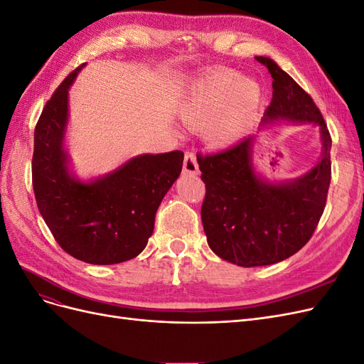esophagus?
Segmentation results:
<instances>
[{"mask_svg": "<svg viewBox=\"0 0 364 364\" xmlns=\"http://www.w3.org/2000/svg\"><path fill=\"white\" fill-rule=\"evenodd\" d=\"M183 174H188V176H197V174H199V164H197L194 153H191V151H186L185 153Z\"/></svg>", "mask_w": 364, "mask_h": 364, "instance_id": "34e87169", "label": "esophagus"}]
</instances>
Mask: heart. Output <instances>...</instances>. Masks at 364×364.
Masks as SVG:
<instances>
[{"label":"heart","mask_w":364,"mask_h":364,"mask_svg":"<svg viewBox=\"0 0 364 364\" xmlns=\"http://www.w3.org/2000/svg\"><path fill=\"white\" fill-rule=\"evenodd\" d=\"M261 105V87L250 79L220 73L202 79L185 97L181 118L197 130H205L215 149L237 146L250 130Z\"/></svg>","instance_id":"1"}]
</instances>
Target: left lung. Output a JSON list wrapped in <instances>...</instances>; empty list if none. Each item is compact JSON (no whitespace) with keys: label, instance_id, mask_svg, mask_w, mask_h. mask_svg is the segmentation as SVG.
Returning a JSON list of instances; mask_svg holds the SVG:
<instances>
[{"label":"left lung","instance_id":"1","mask_svg":"<svg viewBox=\"0 0 364 364\" xmlns=\"http://www.w3.org/2000/svg\"><path fill=\"white\" fill-rule=\"evenodd\" d=\"M255 59L273 79V98L259 129L272 123L314 124L322 155L314 167L285 181H270L257 171L253 149L258 135L217 155H197L206 185L200 214L208 246L241 267L277 264L301 250L323 214L331 182V136L321 111L273 59Z\"/></svg>","mask_w":364,"mask_h":364}]
</instances>
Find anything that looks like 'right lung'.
<instances>
[{
    "label": "right lung",
    "mask_w": 364,
    "mask_h": 364,
    "mask_svg": "<svg viewBox=\"0 0 364 364\" xmlns=\"http://www.w3.org/2000/svg\"><path fill=\"white\" fill-rule=\"evenodd\" d=\"M85 65L60 83L41 114L31 162L33 190L59 246L77 259L107 266L144 250L158 208L182 171L183 153H144L94 179L77 178L65 135L68 91Z\"/></svg>",
    "instance_id": "obj_1"
}]
</instances>
